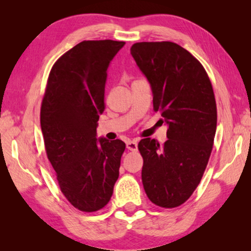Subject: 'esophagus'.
I'll use <instances>...</instances> for the list:
<instances>
[{"label": "esophagus", "instance_id": "34e87169", "mask_svg": "<svg viewBox=\"0 0 251 251\" xmlns=\"http://www.w3.org/2000/svg\"><path fill=\"white\" fill-rule=\"evenodd\" d=\"M126 147L128 151H137V143L133 141H128L126 143Z\"/></svg>", "mask_w": 251, "mask_h": 251}]
</instances>
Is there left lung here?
Returning a JSON list of instances; mask_svg holds the SVG:
<instances>
[{
    "label": "left lung",
    "mask_w": 251,
    "mask_h": 251,
    "mask_svg": "<svg viewBox=\"0 0 251 251\" xmlns=\"http://www.w3.org/2000/svg\"><path fill=\"white\" fill-rule=\"evenodd\" d=\"M150 82L155 112L168 125L163 145L144 138L142 180L155 205L175 208L201 182L214 145L217 106L207 72L188 50L173 42H141L130 48Z\"/></svg>",
    "instance_id": "left-lung-1"
}]
</instances>
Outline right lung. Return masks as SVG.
<instances>
[{"instance_id": "right-lung-1", "label": "right lung", "mask_w": 251, "mask_h": 251, "mask_svg": "<svg viewBox=\"0 0 251 251\" xmlns=\"http://www.w3.org/2000/svg\"><path fill=\"white\" fill-rule=\"evenodd\" d=\"M125 42L83 41L54 63L41 106L46 155L61 192L76 209L107 205L120 175L125 143L96 138L104 112L109 63Z\"/></svg>"}]
</instances>
